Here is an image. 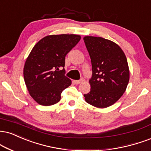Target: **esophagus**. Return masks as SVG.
Here are the masks:
<instances>
[{
    "label": "esophagus",
    "instance_id": "1",
    "mask_svg": "<svg viewBox=\"0 0 151 151\" xmlns=\"http://www.w3.org/2000/svg\"><path fill=\"white\" fill-rule=\"evenodd\" d=\"M83 81V79H81L80 80H76V81H74V83H75L76 84H79V83H82Z\"/></svg>",
    "mask_w": 151,
    "mask_h": 151
}]
</instances>
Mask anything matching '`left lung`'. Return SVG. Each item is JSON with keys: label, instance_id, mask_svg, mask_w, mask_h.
I'll list each match as a JSON object with an SVG mask.
<instances>
[{"label": "left lung", "instance_id": "1", "mask_svg": "<svg viewBox=\"0 0 151 151\" xmlns=\"http://www.w3.org/2000/svg\"><path fill=\"white\" fill-rule=\"evenodd\" d=\"M92 65L91 91L85 101L96 108H105L115 103L126 91L129 69L124 52L117 43L96 36H84Z\"/></svg>", "mask_w": 151, "mask_h": 151}]
</instances>
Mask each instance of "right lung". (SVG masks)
<instances>
[{"label": "right lung", "instance_id": "obj_1", "mask_svg": "<svg viewBox=\"0 0 151 151\" xmlns=\"http://www.w3.org/2000/svg\"><path fill=\"white\" fill-rule=\"evenodd\" d=\"M76 34L48 35L31 50L24 66V79L29 93L38 104L58 103L72 81L64 75L65 56L80 41Z\"/></svg>", "mask_w": 151, "mask_h": 151}]
</instances>
